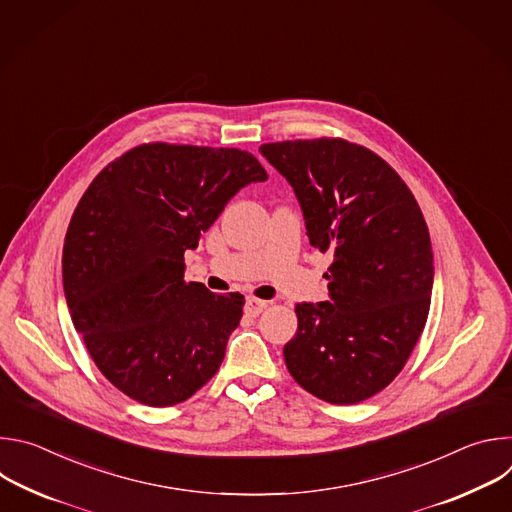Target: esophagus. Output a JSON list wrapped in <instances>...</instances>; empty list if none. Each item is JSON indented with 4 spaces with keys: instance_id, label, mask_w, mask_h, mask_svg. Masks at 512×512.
Segmentation results:
<instances>
[{
    "instance_id": "esophagus-1",
    "label": "esophagus",
    "mask_w": 512,
    "mask_h": 512,
    "mask_svg": "<svg viewBox=\"0 0 512 512\" xmlns=\"http://www.w3.org/2000/svg\"><path fill=\"white\" fill-rule=\"evenodd\" d=\"M267 306H269V302H263V300H257V298H249L247 304H245V314L255 318V316H259Z\"/></svg>"
}]
</instances>
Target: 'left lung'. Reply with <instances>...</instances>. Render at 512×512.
Here are the masks:
<instances>
[{
  "label": "left lung",
  "instance_id": "obj_1",
  "mask_svg": "<svg viewBox=\"0 0 512 512\" xmlns=\"http://www.w3.org/2000/svg\"><path fill=\"white\" fill-rule=\"evenodd\" d=\"M294 186L310 245L332 251L328 302L298 304L283 346L289 375L314 397L352 405L405 367L427 322L433 253L421 208L375 152L340 137L263 143Z\"/></svg>",
  "mask_w": 512,
  "mask_h": 512
}]
</instances>
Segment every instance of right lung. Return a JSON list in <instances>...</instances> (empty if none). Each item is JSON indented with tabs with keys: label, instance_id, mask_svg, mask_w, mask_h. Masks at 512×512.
I'll return each mask as SVG.
<instances>
[{
	"label": "right lung",
	"instance_id": "1",
	"mask_svg": "<svg viewBox=\"0 0 512 512\" xmlns=\"http://www.w3.org/2000/svg\"><path fill=\"white\" fill-rule=\"evenodd\" d=\"M263 180L249 152L152 141L83 194L64 239V296L99 371L129 399L182 403L221 367L245 298L186 281L184 251L243 186Z\"/></svg>",
	"mask_w": 512,
	"mask_h": 512
}]
</instances>
